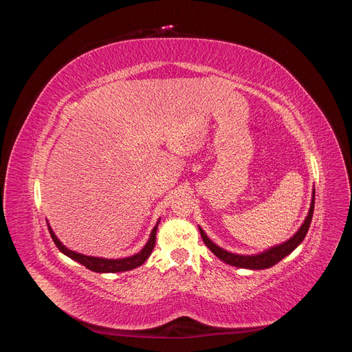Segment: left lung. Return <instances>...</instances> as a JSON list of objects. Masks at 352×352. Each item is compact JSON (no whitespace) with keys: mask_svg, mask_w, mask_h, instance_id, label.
I'll return each mask as SVG.
<instances>
[{"mask_svg":"<svg viewBox=\"0 0 352 352\" xmlns=\"http://www.w3.org/2000/svg\"><path fill=\"white\" fill-rule=\"evenodd\" d=\"M314 190H313V199H311V206H310V211H308V214L302 223V226L300 228L295 235L287 239L286 242L280 243V245H276V247L260 252V254H255V255H239V254H233L229 252L226 250L220 248L219 245H216L212 242L207 235L206 232L199 228V233H201V238L204 241V243L210 248V251L219 257L221 261H225L226 264L230 265H235V267H241V269H251V270H261V269H269L272 265H274L276 263H279L280 260H283L286 255H289L298 245H300L305 235L308 232V228H310V223L313 219V211H314Z\"/></svg>","mask_w":352,"mask_h":352,"instance_id":"obj_1","label":"left lung"}]
</instances>
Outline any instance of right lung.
Instances as JSON below:
<instances>
[{
    "label": "right lung",
    "instance_id": "add662e5",
    "mask_svg": "<svg viewBox=\"0 0 352 352\" xmlns=\"http://www.w3.org/2000/svg\"><path fill=\"white\" fill-rule=\"evenodd\" d=\"M160 221V220H158ZM157 226L158 223L154 226V229L151 230V235L150 239H148L145 247L132 257H126V258H119V260H110V258H100V257H89V255H83L79 252H74L70 251L69 248H66L65 245L60 242V239L56 236V233L52 232V229L48 225V230L51 233V238L54 241V243L57 245V248L70 257L72 260L78 261L80 264H83L85 267L92 270V272H97V273H117V272H127V270H132L140 267L141 264H144L146 261V258L150 257V254L154 250V245H155V233H157Z\"/></svg>",
    "mask_w": 352,
    "mask_h": 352
}]
</instances>
